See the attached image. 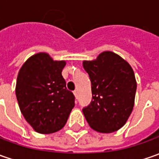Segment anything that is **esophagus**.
<instances>
[{"instance_id":"esophagus-1","label":"esophagus","mask_w":159,"mask_h":159,"mask_svg":"<svg viewBox=\"0 0 159 159\" xmlns=\"http://www.w3.org/2000/svg\"><path fill=\"white\" fill-rule=\"evenodd\" d=\"M73 93H74V95H75V98L77 99V90H74V92H73Z\"/></svg>"}]
</instances>
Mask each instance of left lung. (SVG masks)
<instances>
[{
	"label": "left lung",
	"instance_id": "8db88e82",
	"mask_svg": "<svg viewBox=\"0 0 159 159\" xmlns=\"http://www.w3.org/2000/svg\"><path fill=\"white\" fill-rule=\"evenodd\" d=\"M83 66L91 82L92 100L83 112L88 124L99 133L122 128L133 111L136 91L134 70L123 58L106 51Z\"/></svg>",
	"mask_w": 159,
	"mask_h": 159
}]
</instances>
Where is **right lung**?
Instances as JSON below:
<instances>
[{"label":"right lung","instance_id":"1","mask_svg":"<svg viewBox=\"0 0 159 159\" xmlns=\"http://www.w3.org/2000/svg\"><path fill=\"white\" fill-rule=\"evenodd\" d=\"M65 61H53L47 52L30 56L21 67L16 85L20 111L39 134L62 129L75 107L74 94L67 90L61 72Z\"/></svg>","mask_w":159,"mask_h":159}]
</instances>
